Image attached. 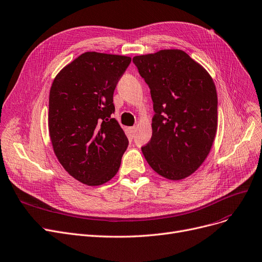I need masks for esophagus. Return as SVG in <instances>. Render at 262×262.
<instances>
[{"mask_svg": "<svg viewBox=\"0 0 262 262\" xmlns=\"http://www.w3.org/2000/svg\"><path fill=\"white\" fill-rule=\"evenodd\" d=\"M128 132H129V136L133 138L135 136V133H136V126H133V127H129L128 128Z\"/></svg>", "mask_w": 262, "mask_h": 262, "instance_id": "1", "label": "esophagus"}]
</instances>
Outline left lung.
<instances>
[{
	"label": "left lung",
	"instance_id": "obj_1",
	"mask_svg": "<svg viewBox=\"0 0 262 262\" xmlns=\"http://www.w3.org/2000/svg\"><path fill=\"white\" fill-rule=\"evenodd\" d=\"M151 92L152 138L141 147L154 171L169 180L190 176L207 158L217 128V93L211 76L182 50L133 59Z\"/></svg>",
	"mask_w": 262,
	"mask_h": 262
}]
</instances>
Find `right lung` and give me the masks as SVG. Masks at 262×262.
<instances>
[{
	"instance_id": "obj_1",
	"label": "right lung",
	"mask_w": 262,
	"mask_h": 262,
	"mask_svg": "<svg viewBox=\"0 0 262 262\" xmlns=\"http://www.w3.org/2000/svg\"><path fill=\"white\" fill-rule=\"evenodd\" d=\"M132 59L85 52L56 75L49 95V134L66 171L96 186L117 174L128 139L115 113L113 92Z\"/></svg>"
}]
</instances>
